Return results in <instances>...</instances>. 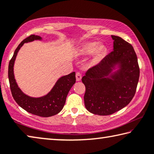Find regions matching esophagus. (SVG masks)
I'll return each mask as SVG.
<instances>
[{"instance_id":"obj_1","label":"esophagus","mask_w":154,"mask_h":154,"mask_svg":"<svg viewBox=\"0 0 154 154\" xmlns=\"http://www.w3.org/2000/svg\"><path fill=\"white\" fill-rule=\"evenodd\" d=\"M75 76H76V80H77V82L81 81L82 77L81 73H80V72H77L76 73V75H75Z\"/></svg>"}]
</instances>
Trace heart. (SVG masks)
Wrapping results in <instances>:
<instances>
[{
  "mask_svg": "<svg viewBox=\"0 0 154 154\" xmlns=\"http://www.w3.org/2000/svg\"><path fill=\"white\" fill-rule=\"evenodd\" d=\"M106 53V47L103 44L97 42H86L78 48V53L81 56H88L91 54L90 64L95 66L99 64Z\"/></svg>",
  "mask_w": 154,
  "mask_h": 154,
  "instance_id": "1",
  "label": "heart"
}]
</instances>
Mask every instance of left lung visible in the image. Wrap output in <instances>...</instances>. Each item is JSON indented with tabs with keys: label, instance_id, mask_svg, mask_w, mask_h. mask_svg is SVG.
Instances as JSON below:
<instances>
[{
	"label": "left lung",
	"instance_id": "8db88e82",
	"mask_svg": "<svg viewBox=\"0 0 154 154\" xmlns=\"http://www.w3.org/2000/svg\"><path fill=\"white\" fill-rule=\"evenodd\" d=\"M113 51L82 77L86 86L85 107L100 116L110 115L125 108L136 93L140 69L133 46L111 35Z\"/></svg>",
	"mask_w": 154,
	"mask_h": 154
}]
</instances>
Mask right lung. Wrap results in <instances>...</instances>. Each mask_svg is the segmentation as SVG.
I'll list each match as a JSON object with an SVG mask.
<instances>
[{
    "label": "right lung",
    "instance_id": "right-lung-1",
    "mask_svg": "<svg viewBox=\"0 0 154 154\" xmlns=\"http://www.w3.org/2000/svg\"><path fill=\"white\" fill-rule=\"evenodd\" d=\"M34 40H42V38L39 35H31L21 42L14 51L8 68L9 85L12 96L22 108L34 115L49 117L58 114L64 108L68 93L76 82L75 72H72L59 78L51 91L45 96L31 97L24 94L16 82L14 73V62L19 50L24 44Z\"/></svg>",
    "mask_w": 154,
    "mask_h": 154
}]
</instances>
